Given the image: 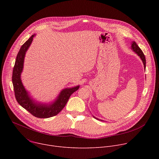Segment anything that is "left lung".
Here are the masks:
<instances>
[{
  "mask_svg": "<svg viewBox=\"0 0 159 159\" xmlns=\"http://www.w3.org/2000/svg\"><path fill=\"white\" fill-rule=\"evenodd\" d=\"M131 49L135 53H137L138 56L140 57V58H141L143 63V65H144V69H145L146 68V60H145V55L143 54V53L142 52V50L139 48V47L137 45V44L136 43L135 41H132L131 43ZM93 117L94 118H96V120H100V121H102V120H99L97 118H96L94 116H93Z\"/></svg>",
  "mask_w": 159,
  "mask_h": 159,
  "instance_id": "obj_1",
  "label": "left lung"
}]
</instances>
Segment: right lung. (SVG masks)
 Segmentation results:
<instances>
[{"label": "right lung", "mask_w": 159, "mask_h": 159, "mask_svg": "<svg viewBox=\"0 0 159 159\" xmlns=\"http://www.w3.org/2000/svg\"><path fill=\"white\" fill-rule=\"evenodd\" d=\"M35 36V34H33L20 47L15 61L12 80L17 102L34 116L39 118H48L58 114L66 105L70 96L79 89L80 86L77 85L61 90L56 99L49 103L38 102L33 99L22 84L20 75L23 70L26 52Z\"/></svg>", "instance_id": "obj_1"}]
</instances>
